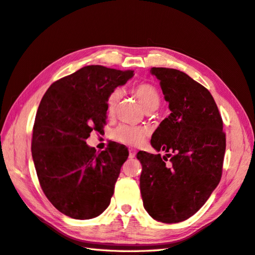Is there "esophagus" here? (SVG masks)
Instances as JSON below:
<instances>
[{"mask_svg": "<svg viewBox=\"0 0 255 255\" xmlns=\"http://www.w3.org/2000/svg\"><path fill=\"white\" fill-rule=\"evenodd\" d=\"M134 155H135V153L133 151H130L129 152V158H133Z\"/></svg>", "mask_w": 255, "mask_h": 255, "instance_id": "34e87169", "label": "esophagus"}]
</instances>
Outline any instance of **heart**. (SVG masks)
<instances>
[{
  "instance_id": "heart-1",
  "label": "heart",
  "mask_w": 255,
  "mask_h": 255,
  "mask_svg": "<svg viewBox=\"0 0 255 255\" xmlns=\"http://www.w3.org/2000/svg\"><path fill=\"white\" fill-rule=\"evenodd\" d=\"M132 93L139 100L142 108L146 112H152L158 108L161 98L156 89L149 84H138L133 86ZM122 93L120 90L112 91L106 99V111L109 115H113L116 106L120 102ZM147 130L143 127H133L123 125L117 127L113 131V138L123 144L129 146H139L145 141Z\"/></svg>"
}]
</instances>
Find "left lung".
I'll return each mask as SVG.
<instances>
[{
	"label": "left lung",
	"mask_w": 255,
	"mask_h": 255,
	"mask_svg": "<svg viewBox=\"0 0 255 255\" xmlns=\"http://www.w3.org/2000/svg\"><path fill=\"white\" fill-rule=\"evenodd\" d=\"M171 113L152 134L159 152L140 151L143 206L155 221H186L208 201L222 177L226 137L222 116L208 89L178 69L152 67ZM171 156L170 167L165 160Z\"/></svg>",
	"instance_id": "obj_1"
}]
</instances>
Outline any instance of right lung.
<instances>
[{
	"mask_svg": "<svg viewBox=\"0 0 255 255\" xmlns=\"http://www.w3.org/2000/svg\"><path fill=\"white\" fill-rule=\"evenodd\" d=\"M133 70L90 65L55 81L35 115L31 153L46 198L76 220L97 217L110 205L128 150L114 142L101 153L87 144L106 123V99Z\"/></svg>",
	"mask_w": 255,
	"mask_h": 255,
	"instance_id": "obj_1",
	"label": "right lung"
}]
</instances>
